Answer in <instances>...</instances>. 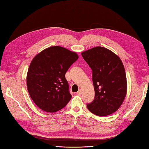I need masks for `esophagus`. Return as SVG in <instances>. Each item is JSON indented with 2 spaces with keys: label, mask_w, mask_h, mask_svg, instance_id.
Segmentation results:
<instances>
[{
  "label": "esophagus",
  "mask_w": 149,
  "mask_h": 149,
  "mask_svg": "<svg viewBox=\"0 0 149 149\" xmlns=\"http://www.w3.org/2000/svg\"><path fill=\"white\" fill-rule=\"evenodd\" d=\"M77 94L78 95H82V90H81V89H79V90L77 91Z\"/></svg>",
  "instance_id": "34e87169"
}]
</instances>
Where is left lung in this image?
<instances>
[{
    "label": "left lung",
    "instance_id": "1",
    "mask_svg": "<svg viewBox=\"0 0 149 149\" xmlns=\"http://www.w3.org/2000/svg\"><path fill=\"white\" fill-rule=\"evenodd\" d=\"M93 72L95 96L87 105L98 116H109L121 106L127 93L126 75L123 62L112 51L95 47L81 53Z\"/></svg>",
    "mask_w": 149,
    "mask_h": 149
}]
</instances>
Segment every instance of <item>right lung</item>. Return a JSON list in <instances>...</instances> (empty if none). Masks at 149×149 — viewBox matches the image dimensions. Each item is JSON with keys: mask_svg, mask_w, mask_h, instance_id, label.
I'll return each instance as SVG.
<instances>
[{"mask_svg": "<svg viewBox=\"0 0 149 149\" xmlns=\"http://www.w3.org/2000/svg\"><path fill=\"white\" fill-rule=\"evenodd\" d=\"M78 58L75 52L58 46L47 47L33 58L26 86L30 98L39 108L55 112L66 106L72 96L65 74Z\"/></svg>", "mask_w": 149, "mask_h": 149, "instance_id": "right-lung-1", "label": "right lung"}]
</instances>
